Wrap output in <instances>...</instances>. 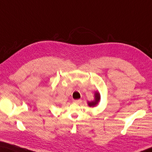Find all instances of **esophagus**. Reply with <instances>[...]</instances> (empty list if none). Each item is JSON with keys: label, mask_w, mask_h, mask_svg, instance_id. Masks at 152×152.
<instances>
[{"label": "esophagus", "mask_w": 152, "mask_h": 152, "mask_svg": "<svg viewBox=\"0 0 152 152\" xmlns=\"http://www.w3.org/2000/svg\"><path fill=\"white\" fill-rule=\"evenodd\" d=\"M74 103H77V104H80L82 102V100L81 99H78V100H74L73 101Z\"/></svg>", "instance_id": "1"}]
</instances>
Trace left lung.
<instances>
[{
    "mask_svg": "<svg viewBox=\"0 0 152 152\" xmlns=\"http://www.w3.org/2000/svg\"><path fill=\"white\" fill-rule=\"evenodd\" d=\"M100 99H101V95H100V93L99 92H95L94 101H92L91 102H88V106L91 107H95L96 104H98V103H99Z\"/></svg>",
    "mask_w": 152,
    "mask_h": 152,
    "instance_id": "8db88e82",
    "label": "left lung"
}]
</instances>
